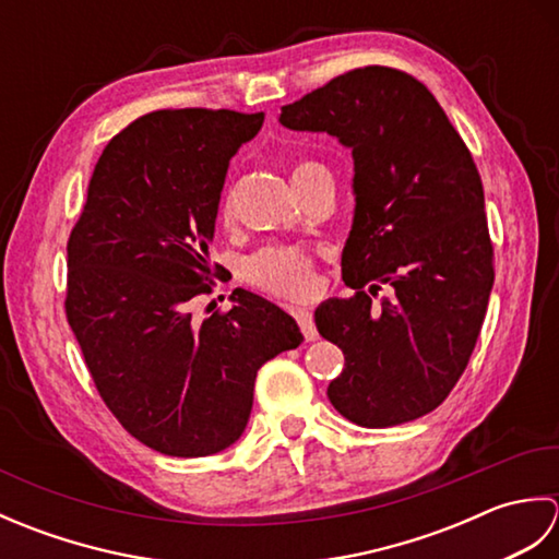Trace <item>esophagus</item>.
<instances>
[{
  "label": "esophagus",
  "instance_id": "1",
  "mask_svg": "<svg viewBox=\"0 0 559 559\" xmlns=\"http://www.w3.org/2000/svg\"><path fill=\"white\" fill-rule=\"evenodd\" d=\"M293 317H295V322L300 324L305 341H314L319 336L317 334V326H314V317H312L310 310H305V307H298V310H293Z\"/></svg>",
  "mask_w": 559,
  "mask_h": 559
}]
</instances>
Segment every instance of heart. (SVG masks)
Listing matches in <instances>:
<instances>
[{"label": "heart", "instance_id": "heart-1", "mask_svg": "<svg viewBox=\"0 0 559 559\" xmlns=\"http://www.w3.org/2000/svg\"><path fill=\"white\" fill-rule=\"evenodd\" d=\"M326 173L322 163L300 158L290 165L295 187H302L314 175ZM221 221L233 218V201L225 194L218 206ZM242 276L249 286L281 300H305L317 288L314 252L302 245H266L245 261Z\"/></svg>", "mask_w": 559, "mask_h": 559}]
</instances>
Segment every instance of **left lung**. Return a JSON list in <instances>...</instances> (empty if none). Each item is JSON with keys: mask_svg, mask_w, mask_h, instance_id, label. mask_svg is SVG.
Instances as JSON below:
<instances>
[{"mask_svg": "<svg viewBox=\"0 0 559 559\" xmlns=\"http://www.w3.org/2000/svg\"><path fill=\"white\" fill-rule=\"evenodd\" d=\"M281 124L338 136L355 160L341 261L355 295L314 312L319 334L346 358L329 401L365 427L420 418L466 370L495 281L471 151L425 83L379 64L286 105ZM384 285L390 295L377 301Z\"/></svg>", "mask_w": 559, "mask_h": 559, "instance_id": "8db88e82", "label": "left lung"}]
</instances>
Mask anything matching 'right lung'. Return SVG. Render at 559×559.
Here are the masks:
<instances>
[{
	"mask_svg": "<svg viewBox=\"0 0 559 559\" xmlns=\"http://www.w3.org/2000/svg\"><path fill=\"white\" fill-rule=\"evenodd\" d=\"M264 112L141 115L110 139L67 242V322L105 406L141 444L209 456L242 435L257 370L298 348L293 317L242 288L197 322L228 163Z\"/></svg>",
	"mask_w": 559,
	"mask_h": 559,
	"instance_id": "1",
	"label": "right lung"
}]
</instances>
